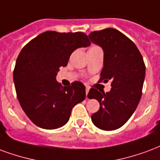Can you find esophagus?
<instances>
[{"mask_svg": "<svg viewBox=\"0 0 160 160\" xmlns=\"http://www.w3.org/2000/svg\"><path fill=\"white\" fill-rule=\"evenodd\" d=\"M89 90H90L89 86H86V97H87V94H88V92H89Z\"/></svg>", "mask_w": 160, "mask_h": 160, "instance_id": "esophagus-1", "label": "esophagus"}]
</instances>
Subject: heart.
Segmentation results:
<instances>
[{"mask_svg": "<svg viewBox=\"0 0 160 160\" xmlns=\"http://www.w3.org/2000/svg\"><path fill=\"white\" fill-rule=\"evenodd\" d=\"M98 48H100V47H98V46H96V45H92V46H91V47H89V49H88V52H89V51L95 50V49H98Z\"/></svg>", "mask_w": 160, "mask_h": 160, "instance_id": "heart-1", "label": "heart"}]
</instances>
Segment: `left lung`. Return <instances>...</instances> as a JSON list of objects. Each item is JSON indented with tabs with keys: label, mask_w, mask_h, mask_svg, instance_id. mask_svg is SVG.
Wrapping results in <instances>:
<instances>
[{
	"label": "left lung",
	"mask_w": 160,
	"mask_h": 160,
	"mask_svg": "<svg viewBox=\"0 0 160 160\" xmlns=\"http://www.w3.org/2000/svg\"><path fill=\"white\" fill-rule=\"evenodd\" d=\"M91 41L103 50V68L99 81H111L110 92L91 88L88 98H95L100 108L92 115L99 129L120 128L133 114L140 102L145 78V63L133 41L119 30L108 28L91 32Z\"/></svg>",
	"instance_id": "left-lung-1"
}]
</instances>
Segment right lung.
<instances>
[{
  "label": "right lung",
  "mask_w": 160,
  "mask_h": 160,
  "mask_svg": "<svg viewBox=\"0 0 160 160\" xmlns=\"http://www.w3.org/2000/svg\"><path fill=\"white\" fill-rule=\"evenodd\" d=\"M90 44L82 32L46 31L20 52L13 70L15 89L21 107L35 125L47 130L61 127L68 121L74 105L85 99L81 82L62 86L56 75L60 67L67 66L71 53Z\"/></svg>",
  "instance_id": "1"
}]
</instances>
